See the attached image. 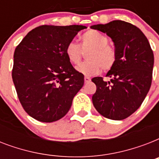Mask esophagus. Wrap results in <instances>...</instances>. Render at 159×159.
<instances>
[{"mask_svg": "<svg viewBox=\"0 0 159 159\" xmlns=\"http://www.w3.org/2000/svg\"><path fill=\"white\" fill-rule=\"evenodd\" d=\"M84 81H85V83H87V82H91V78H90L89 77H85Z\"/></svg>", "mask_w": 159, "mask_h": 159, "instance_id": "1", "label": "esophagus"}]
</instances>
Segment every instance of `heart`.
<instances>
[{
	"label": "heart",
	"mask_w": 159,
	"mask_h": 159,
	"mask_svg": "<svg viewBox=\"0 0 159 159\" xmlns=\"http://www.w3.org/2000/svg\"><path fill=\"white\" fill-rule=\"evenodd\" d=\"M107 37L97 30H88L81 36V46L74 41L67 43L65 53L72 64H78L87 53V61L80 63L77 72L85 76H92L102 71H109L117 59L116 50L108 44Z\"/></svg>",
	"instance_id": "b5f03b06"
}]
</instances>
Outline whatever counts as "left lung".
Here are the masks:
<instances>
[{
  "instance_id": "8db88e82",
  "label": "left lung",
  "mask_w": 159,
  "mask_h": 159,
  "mask_svg": "<svg viewBox=\"0 0 159 159\" xmlns=\"http://www.w3.org/2000/svg\"><path fill=\"white\" fill-rule=\"evenodd\" d=\"M91 28L106 33L115 44L117 59L106 74L93 77L97 86L92 96L95 108L106 118L121 120L136 111L150 89L153 53L148 40L136 26L123 20H113Z\"/></svg>"
}]
</instances>
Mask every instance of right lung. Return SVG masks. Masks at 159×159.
<instances>
[{
	"label": "right lung",
	"mask_w": 159,
	"mask_h": 159,
	"mask_svg": "<svg viewBox=\"0 0 159 159\" xmlns=\"http://www.w3.org/2000/svg\"><path fill=\"white\" fill-rule=\"evenodd\" d=\"M83 25L36 27L14 53L12 79L21 106L41 122H53L68 112L84 75L68 61L65 48Z\"/></svg>",
	"instance_id": "obj_1"
}]
</instances>
